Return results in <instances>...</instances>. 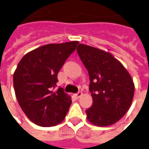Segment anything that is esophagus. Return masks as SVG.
Masks as SVG:
<instances>
[{"instance_id":"1","label":"esophagus","mask_w":149,"mask_h":149,"mask_svg":"<svg viewBox=\"0 0 149 149\" xmlns=\"http://www.w3.org/2000/svg\"><path fill=\"white\" fill-rule=\"evenodd\" d=\"M82 96V92L79 91L78 93H77V94H75V97L77 98V99H79L80 97H81Z\"/></svg>"}]
</instances>
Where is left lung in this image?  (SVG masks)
I'll return each mask as SVG.
<instances>
[{
	"label": "left lung",
	"mask_w": 149,
	"mask_h": 149,
	"mask_svg": "<svg viewBox=\"0 0 149 149\" xmlns=\"http://www.w3.org/2000/svg\"><path fill=\"white\" fill-rule=\"evenodd\" d=\"M77 51L90 77L93 104L86 113L87 120L97 126L113 125L130 108L134 94L131 76L109 52L79 44Z\"/></svg>",
	"instance_id": "left-lung-1"
}]
</instances>
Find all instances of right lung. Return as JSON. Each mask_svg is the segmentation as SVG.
<instances>
[{
  "mask_svg": "<svg viewBox=\"0 0 149 149\" xmlns=\"http://www.w3.org/2000/svg\"><path fill=\"white\" fill-rule=\"evenodd\" d=\"M78 41L48 44L27 53L13 77L19 106L28 119L40 126H54L64 120L72 104L63 88L55 89L58 73Z\"/></svg>",
  "mask_w": 149,
  "mask_h": 149,
  "instance_id": "right-lung-1",
  "label": "right lung"
}]
</instances>
